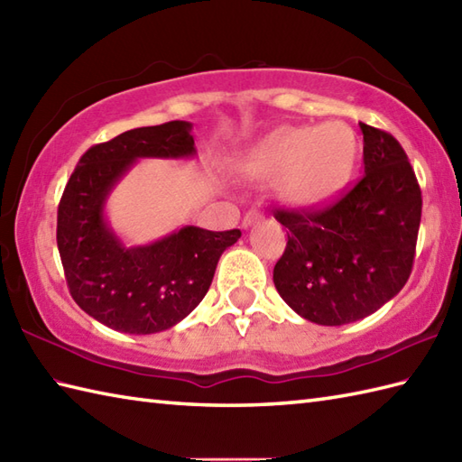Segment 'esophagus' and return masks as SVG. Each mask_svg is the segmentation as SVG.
<instances>
[{"label":"esophagus","instance_id":"esophagus-1","mask_svg":"<svg viewBox=\"0 0 462 462\" xmlns=\"http://www.w3.org/2000/svg\"><path fill=\"white\" fill-rule=\"evenodd\" d=\"M262 218H263V214H262V212H258V210H250V212H246V216H244L242 226H244V228H250L252 224L260 222Z\"/></svg>","mask_w":462,"mask_h":462}]
</instances>
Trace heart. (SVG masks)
Here are the masks:
<instances>
[{"label":"heart","instance_id":"obj_1","mask_svg":"<svg viewBox=\"0 0 462 462\" xmlns=\"http://www.w3.org/2000/svg\"><path fill=\"white\" fill-rule=\"evenodd\" d=\"M356 162V136L337 121L321 126H283L254 146L244 171L254 180L282 179V199L296 208L331 200Z\"/></svg>","mask_w":462,"mask_h":462}]
</instances>
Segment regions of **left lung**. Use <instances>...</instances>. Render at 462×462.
Instances as JSON below:
<instances>
[{"mask_svg":"<svg viewBox=\"0 0 462 462\" xmlns=\"http://www.w3.org/2000/svg\"><path fill=\"white\" fill-rule=\"evenodd\" d=\"M365 174L326 210H278L288 246L273 283L288 306L318 326L375 313L405 286L420 224V189L401 144L359 123Z\"/></svg>","mask_w":462,"mask_h":462,"instance_id":"1","label":"left lung"}]
</instances>
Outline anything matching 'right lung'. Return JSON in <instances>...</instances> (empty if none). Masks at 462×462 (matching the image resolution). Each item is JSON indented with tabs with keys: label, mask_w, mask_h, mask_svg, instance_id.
Segmentation results:
<instances>
[{
	"label": "right lung",
	"mask_w": 462,
	"mask_h": 462,
	"mask_svg": "<svg viewBox=\"0 0 462 462\" xmlns=\"http://www.w3.org/2000/svg\"><path fill=\"white\" fill-rule=\"evenodd\" d=\"M192 123L126 131L91 146L69 179L57 210V248L69 291L85 313L115 331L171 329L208 291L226 248L240 230L182 226L143 246H126L106 220L113 189L141 159H192Z\"/></svg>",
	"instance_id": "1"
}]
</instances>
